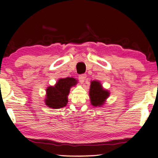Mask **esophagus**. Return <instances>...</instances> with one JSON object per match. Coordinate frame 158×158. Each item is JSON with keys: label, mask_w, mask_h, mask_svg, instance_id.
Returning a JSON list of instances; mask_svg holds the SVG:
<instances>
[{"label": "esophagus", "mask_w": 158, "mask_h": 158, "mask_svg": "<svg viewBox=\"0 0 158 158\" xmlns=\"http://www.w3.org/2000/svg\"><path fill=\"white\" fill-rule=\"evenodd\" d=\"M86 78V75L85 74H81V75H79V80L81 84L84 83V81H85Z\"/></svg>", "instance_id": "1"}]
</instances>
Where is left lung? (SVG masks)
<instances>
[{"label":"left lung","instance_id":"left-lung-1","mask_svg":"<svg viewBox=\"0 0 158 158\" xmlns=\"http://www.w3.org/2000/svg\"><path fill=\"white\" fill-rule=\"evenodd\" d=\"M109 91L103 89L99 81H91L89 96L91 103L94 106H102L106 102V99L109 96Z\"/></svg>","mask_w":158,"mask_h":158}]
</instances>
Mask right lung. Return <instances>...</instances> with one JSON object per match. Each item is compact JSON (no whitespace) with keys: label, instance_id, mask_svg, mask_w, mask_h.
I'll return each mask as SVG.
<instances>
[{"label":"right lung","instance_id":"obj_1","mask_svg":"<svg viewBox=\"0 0 158 158\" xmlns=\"http://www.w3.org/2000/svg\"><path fill=\"white\" fill-rule=\"evenodd\" d=\"M77 84V80L72 77L60 79L55 86H50L46 89L45 103L49 108L60 109L65 106L68 102L67 96L70 88Z\"/></svg>","mask_w":158,"mask_h":158}]
</instances>
